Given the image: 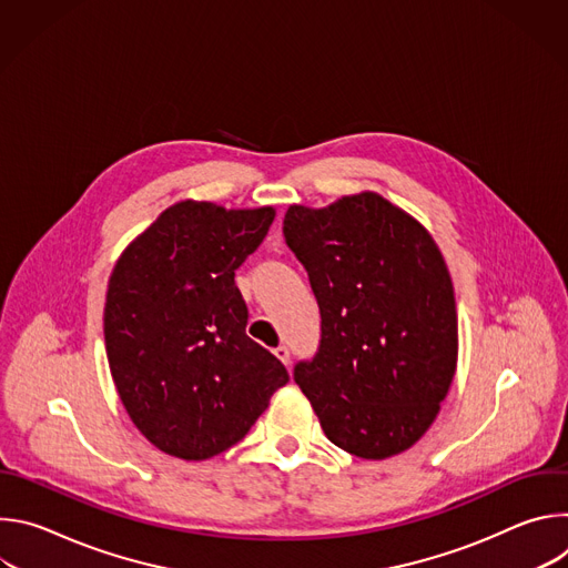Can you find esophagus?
I'll list each match as a JSON object with an SVG mask.
<instances>
[{
    "label": "esophagus",
    "mask_w": 568,
    "mask_h": 568,
    "mask_svg": "<svg viewBox=\"0 0 568 568\" xmlns=\"http://www.w3.org/2000/svg\"><path fill=\"white\" fill-rule=\"evenodd\" d=\"M274 355H276L283 364H290V357H292V355H290V348H287V346H278V348H274Z\"/></svg>",
    "instance_id": "obj_1"
}]
</instances>
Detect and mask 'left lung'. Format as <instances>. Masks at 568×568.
<instances>
[{
  "label": "left lung",
  "mask_w": 568,
  "mask_h": 568,
  "mask_svg": "<svg viewBox=\"0 0 568 568\" xmlns=\"http://www.w3.org/2000/svg\"><path fill=\"white\" fill-rule=\"evenodd\" d=\"M283 235L321 312L318 348L294 382L323 432L359 458L409 449L432 427L458 355L454 287L434 237L375 193L290 206Z\"/></svg>",
  "instance_id": "left-lung-1"
}]
</instances>
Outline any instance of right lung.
<instances>
[{
  "label": "right lung",
  "instance_id": "add662e5",
  "mask_svg": "<svg viewBox=\"0 0 568 568\" xmlns=\"http://www.w3.org/2000/svg\"><path fill=\"white\" fill-rule=\"evenodd\" d=\"M274 209H166L116 263L105 301L110 371L136 429L161 452L204 460L247 436L290 382L281 359L247 337L235 270Z\"/></svg>",
  "mask_w": 568,
  "mask_h": 568
}]
</instances>
